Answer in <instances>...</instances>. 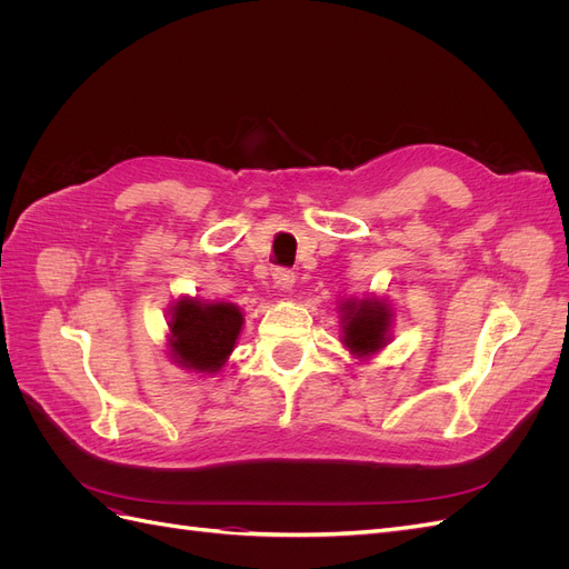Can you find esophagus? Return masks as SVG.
Listing matches in <instances>:
<instances>
[{
  "label": "esophagus",
  "mask_w": 569,
  "mask_h": 569,
  "mask_svg": "<svg viewBox=\"0 0 569 569\" xmlns=\"http://www.w3.org/2000/svg\"><path fill=\"white\" fill-rule=\"evenodd\" d=\"M272 282H274V287H278V289L289 291L291 287H295V282H297V274L291 272V270H287V268H278V270L272 272Z\"/></svg>",
  "instance_id": "34e87169"
}]
</instances>
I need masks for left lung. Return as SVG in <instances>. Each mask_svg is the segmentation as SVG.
Listing matches in <instances>:
<instances>
[{
    "instance_id": "obj_1",
    "label": "left lung",
    "mask_w": 569,
    "mask_h": 569,
    "mask_svg": "<svg viewBox=\"0 0 569 569\" xmlns=\"http://www.w3.org/2000/svg\"><path fill=\"white\" fill-rule=\"evenodd\" d=\"M337 308L341 322V347L353 358L368 360L387 349L393 327V308L387 297H349L339 301Z\"/></svg>"
}]
</instances>
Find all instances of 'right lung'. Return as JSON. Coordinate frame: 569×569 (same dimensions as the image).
Wrapping results in <instances>:
<instances>
[{
  "label": "right lung",
  "mask_w": 569,
  "mask_h": 569,
  "mask_svg": "<svg viewBox=\"0 0 569 569\" xmlns=\"http://www.w3.org/2000/svg\"><path fill=\"white\" fill-rule=\"evenodd\" d=\"M244 313L230 301L178 297L168 308V358L199 377L218 375L242 335Z\"/></svg>",
  "instance_id": "1"
}]
</instances>
